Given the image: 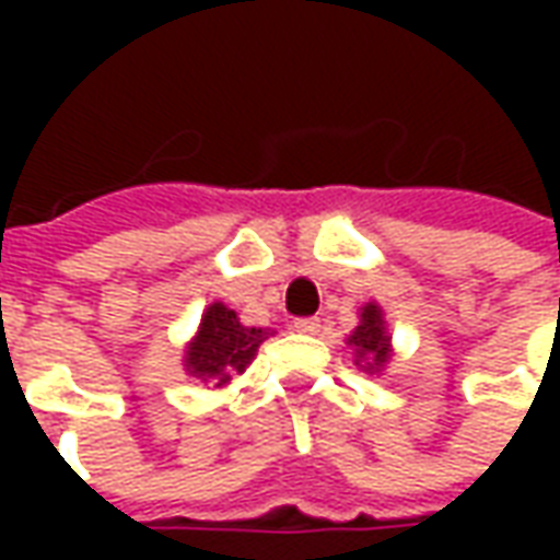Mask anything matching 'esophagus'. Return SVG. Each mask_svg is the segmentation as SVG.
Returning a JSON list of instances; mask_svg holds the SVG:
<instances>
[{
    "mask_svg": "<svg viewBox=\"0 0 560 560\" xmlns=\"http://www.w3.org/2000/svg\"><path fill=\"white\" fill-rule=\"evenodd\" d=\"M293 332H300V336H317L320 332V320L317 317H296L293 320Z\"/></svg>",
    "mask_w": 560,
    "mask_h": 560,
    "instance_id": "1",
    "label": "esophagus"
}]
</instances>
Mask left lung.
I'll list each match as a JSON object with an SVG mask.
<instances>
[{
    "instance_id": "1",
    "label": "left lung",
    "mask_w": 560,
    "mask_h": 560,
    "mask_svg": "<svg viewBox=\"0 0 560 560\" xmlns=\"http://www.w3.org/2000/svg\"><path fill=\"white\" fill-rule=\"evenodd\" d=\"M353 351V365L365 375H381L393 360V336H389L384 308L372 300L360 308V324L348 336Z\"/></svg>"
}]
</instances>
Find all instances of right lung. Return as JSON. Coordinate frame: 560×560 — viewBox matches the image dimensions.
I'll use <instances>...</instances> for the list:
<instances>
[{
  "instance_id": "add662e5",
  "label": "right lung",
  "mask_w": 560,
  "mask_h": 560,
  "mask_svg": "<svg viewBox=\"0 0 560 560\" xmlns=\"http://www.w3.org/2000/svg\"><path fill=\"white\" fill-rule=\"evenodd\" d=\"M272 336L267 327H245L240 315L224 303H209L200 327L185 345L183 369L200 384L221 389L243 375L257 357V348Z\"/></svg>"
}]
</instances>
